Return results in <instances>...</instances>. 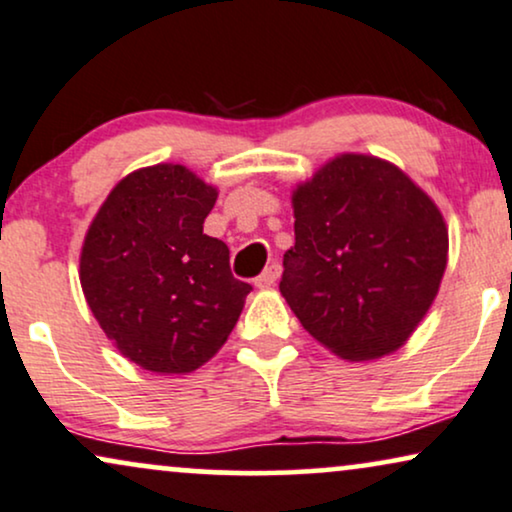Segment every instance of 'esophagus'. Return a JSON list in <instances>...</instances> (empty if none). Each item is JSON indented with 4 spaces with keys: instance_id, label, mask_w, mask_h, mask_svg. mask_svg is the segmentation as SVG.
<instances>
[{
    "instance_id": "esophagus-1",
    "label": "esophagus",
    "mask_w": 512,
    "mask_h": 512,
    "mask_svg": "<svg viewBox=\"0 0 512 512\" xmlns=\"http://www.w3.org/2000/svg\"><path fill=\"white\" fill-rule=\"evenodd\" d=\"M278 276H281V264H276V262L269 264V267L255 278V286L257 288H271L278 281Z\"/></svg>"
}]
</instances>
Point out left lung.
I'll return each mask as SVG.
<instances>
[{"instance_id": "1", "label": "left lung", "mask_w": 512, "mask_h": 512, "mask_svg": "<svg viewBox=\"0 0 512 512\" xmlns=\"http://www.w3.org/2000/svg\"><path fill=\"white\" fill-rule=\"evenodd\" d=\"M293 208L278 288L304 331L349 361L399 349L446 269L437 205L394 165L347 153L297 186Z\"/></svg>"}]
</instances>
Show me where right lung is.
Masks as SVG:
<instances>
[{
  "mask_svg": "<svg viewBox=\"0 0 512 512\" xmlns=\"http://www.w3.org/2000/svg\"><path fill=\"white\" fill-rule=\"evenodd\" d=\"M217 191L181 165L127 174L89 226L80 281L89 309L129 361L189 373L224 345L250 283L203 234Z\"/></svg>",
  "mask_w": 512,
  "mask_h": 512,
  "instance_id": "right-lung-1",
  "label": "right lung"
}]
</instances>
